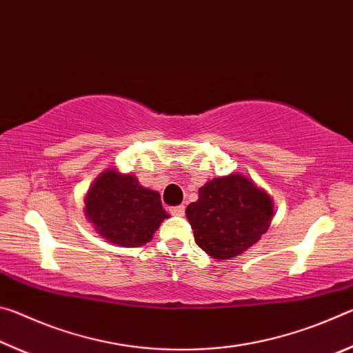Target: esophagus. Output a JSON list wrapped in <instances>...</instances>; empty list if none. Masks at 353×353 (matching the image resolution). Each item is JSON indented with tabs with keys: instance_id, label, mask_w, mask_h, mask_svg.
I'll use <instances>...</instances> for the list:
<instances>
[{
	"instance_id": "34e87169",
	"label": "esophagus",
	"mask_w": 353,
	"mask_h": 353,
	"mask_svg": "<svg viewBox=\"0 0 353 353\" xmlns=\"http://www.w3.org/2000/svg\"><path fill=\"white\" fill-rule=\"evenodd\" d=\"M170 213L174 214V216H183V214H185V207L183 205L170 207Z\"/></svg>"
}]
</instances>
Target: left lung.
<instances>
[{"label":"left lung","mask_w":353,"mask_h":353,"mask_svg":"<svg viewBox=\"0 0 353 353\" xmlns=\"http://www.w3.org/2000/svg\"><path fill=\"white\" fill-rule=\"evenodd\" d=\"M198 246L216 260L243 254L266 234L272 201L240 174L216 177L199 188L185 210Z\"/></svg>","instance_id":"1"}]
</instances>
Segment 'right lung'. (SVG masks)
<instances>
[{
    "label": "right lung",
    "mask_w": 353,
    "mask_h": 353,
    "mask_svg": "<svg viewBox=\"0 0 353 353\" xmlns=\"http://www.w3.org/2000/svg\"><path fill=\"white\" fill-rule=\"evenodd\" d=\"M85 212L101 236L126 248L146 244L168 218L157 191L115 170H107L94 181L85 196Z\"/></svg>",
    "instance_id": "right-lung-1"
}]
</instances>
